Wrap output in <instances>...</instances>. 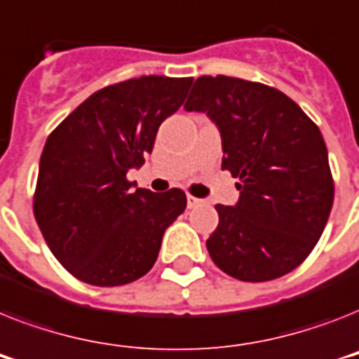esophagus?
<instances>
[{"label":"esophagus","instance_id":"1","mask_svg":"<svg viewBox=\"0 0 359 359\" xmlns=\"http://www.w3.org/2000/svg\"><path fill=\"white\" fill-rule=\"evenodd\" d=\"M186 199H188V208H195V206H199L203 203V199H197L194 195H188Z\"/></svg>","mask_w":359,"mask_h":359}]
</instances>
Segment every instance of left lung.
<instances>
[{
  "label": "left lung",
  "mask_w": 359,
  "mask_h": 359,
  "mask_svg": "<svg viewBox=\"0 0 359 359\" xmlns=\"http://www.w3.org/2000/svg\"><path fill=\"white\" fill-rule=\"evenodd\" d=\"M184 109L214 121L221 168L240 179L238 203L215 206L214 264L243 282L287 275L316 247L334 203L319 127L280 90L226 75L197 79Z\"/></svg>",
  "instance_id": "8db88e82"
}]
</instances>
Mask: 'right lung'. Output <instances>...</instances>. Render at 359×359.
Returning <instances> with one entry per match:
<instances>
[{
  "label": "right lung",
  "mask_w": 359,
  "mask_h": 359,
  "mask_svg": "<svg viewBox=\"0 0 359 359\" xmlns=\"http://www.w3.org/2000/svg\"><path fill=\"white\" fill-rule=\"evenodd\" d=\"M191 77L149 75L112 84L81 103L43 145L33 210L51 252L92 285L138 280L158 258L186 194L136 188L160 123L184 103Z\"/></svg>",
  "instance_id": "obj_1"
}]
</instances>
